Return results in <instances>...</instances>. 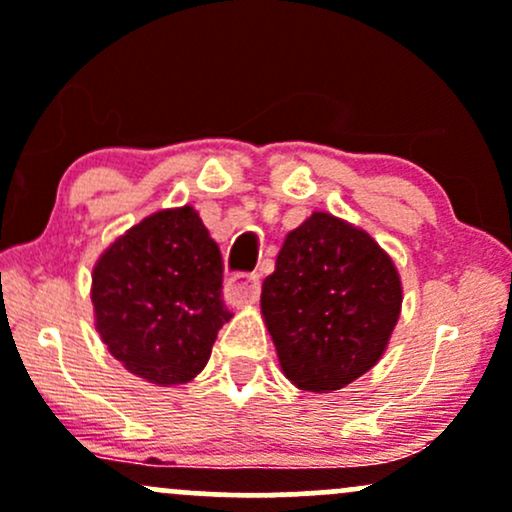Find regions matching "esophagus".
I'll return each instance as SVG.
<instances>
[{"instance_id":"obj_1","label":"esophagus","mask_w":512,"mask_h":512,"mask_svg":"<svg viewBox=\"0 0 512 512\" xmlns=\"http://www.w3.org/2000/svg\"><path fill=\"white\" fill-rule=\"evenodd\" d=\"M260 296V276L257 274H233L226 281V298L233 305L255 303Z\"/></svg>"}]
</instances>
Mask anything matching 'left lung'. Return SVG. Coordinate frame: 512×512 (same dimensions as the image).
Instances as JSON below:
<instances>
[{
  "instance_id": "1",
  "label": "left lung",
  "mask_w": 512,
  "mask_h": 512,
  "mask_svg": "<svg viewBox=\"0 0 512 512\" xmlns=\"http://www.w3.org/2000/svg\"><path fill=\"white\" fill-rule=\"evenodd\" d=\"M260 305L286 378L298 390L332 392L385 354L402 313V279L363 228L313 211L284 238Z\"/></svg>"
}]
</instances>
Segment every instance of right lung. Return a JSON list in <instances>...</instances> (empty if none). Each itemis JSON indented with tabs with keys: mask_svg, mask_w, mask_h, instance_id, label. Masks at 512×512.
<instances>
[{
	"mask_svg": "<svg viewBox=\"0 0 512 512\" xmlns=\"http://www.w3.org/2000/svg\"><path fill=\"white\" fill-rule=\"evenodd\" d=\"M223 262L190 204L161 209L115 238L93 264L91 303L103 344L129 373L158 387L207 366L231 313Z\"/></svg>",
	"mask_w": 512,
	"mask_h": 512,
	"instance_id": "add662e5",
	"label": "right lung"
}]
</instances>
